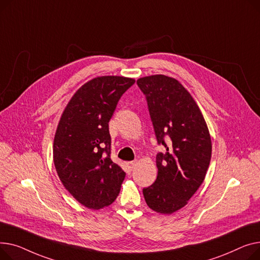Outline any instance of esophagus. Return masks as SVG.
<instances>
[{"mask_svg": "<svg viewBox=\"0 0 260 260\" xmlns=\"http://www.w3.org/2000/svg\"><path fill=\"white\" fill-rule=\"evenodd\" d=\"M135 164H136L135 160H131V161H127V162H126V165H127V167H128V170H129L130 172L133 170V168H134Z\"/></svg>", "mask_w": 260, "mask_h": 260, "instance_id": "34e87169", "label": "esophagus"}]
</instances>
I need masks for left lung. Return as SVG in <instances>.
<instances>
[{"label":"left lung","instance_id":"8db88e82","mask_svg":"<svg viewBox=\"0 0 260 260\" xmlns=\"http://www.w3.org/2000/svg\"><path fill=\"white\" fill-rule=\"evenodd\" d=\"M144 93L157 145V177L143 189L149 208L171 214L187 205L201 187L211 160L212 144L204 116L178 81L166 75L137 80Z\"/></svg>","mask_w":260,"mask_h":260}]
</instances>
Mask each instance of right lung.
<instances>
[{"instance_id": "obj_1", "label": "right lung", "mask_w": 260, "mask_h": 260, "mask_svg": "<svg viewBox=\"0 0 260 260\" xmlns=\"http://www.w3.org/2000/svg\"><path fill=\"white\" fill-rule=\"evenodd\" d=\"M135 83L123 76H101L83 85L68 103L53 143L57 175L83 206L99 210L111 205L126 173L111 155L109 120L117 103Z\"/></svg>"}]
</instances>
